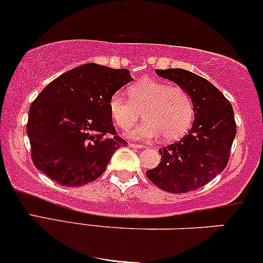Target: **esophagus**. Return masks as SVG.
Segmentation results:
<instances>
[{"label":"esophagus","instance_id":"esophagus-1","mask_svg":"<svg viewBox=\"0 0 263 263\" xmlns=\"http://www.w3.org/2000/svg\"><path fill=\"white\" fill-rule=\"evenodd\" d=\"M129 146L133 148H145V145H139V144H133V142H130L129 144Z\"/></svg>","mask_w":263,"mask_h":263}]
</instances>
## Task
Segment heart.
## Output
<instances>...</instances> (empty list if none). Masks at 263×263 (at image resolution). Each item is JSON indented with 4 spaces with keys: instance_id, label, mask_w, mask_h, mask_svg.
I'll return each instance as SVG.
<instances>
[{
    "instance_id": "1",
    "label": "heart",
    "mask_w": 263,
    "mask_h": 263,
    "mask_svg": "<svg viewBox=\"0 0 263 263\" xmlns=\"http://www.w3.org/2000/svg\"><path fill=\"white\" fill-rule=\"evenodd\" d=\"M129 100L114 94L108 101L110 116L122 130L134 125L142 112L146 121L129 135L134 139H153L162 134L166 141L185 134L193 119V102L181 87L144 78L128 89Z\"/></svg>"
}]
</instances>
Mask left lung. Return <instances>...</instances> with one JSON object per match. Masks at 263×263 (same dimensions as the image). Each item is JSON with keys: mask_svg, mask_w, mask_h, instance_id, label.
<instances>
[{"mask_svg": "<svg viewBox=\"0 0 263 263\" xmlns=\"http://www.w3.org/2000/svg\"><path fill=\"white\" fill-rule=\"evenodd\" d=\"M156 73L189 93L194 121L189 134L158 149L161 162L146 175L165 192L186 193L203 187L226 168L237 133L234 112L223 94L198 74L183 69Z\"/></svg>", "mask_w": 263, "mask_h": 263, "instance_id": "obj_1", "label": "left lung"}]
</instances>
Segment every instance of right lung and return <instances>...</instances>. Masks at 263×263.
Listing matches in <instances>:
<instances>
[{
    "label": "right lung",
    "mask_w": 263,
    "mask_h": 263,
    "mask_svg": "<svg viewBox=\"0 0 263 263\" xmlns=\"http://www.w3.org/2000/svg\"><path fill=\"white\" fill-rule=\"evenodd\" d=\"M132 81L129 70L89 63L50 82L29 111L26 132L36 168L67 187L97 180L127 144L116 135L108 101Z\"/></svg>",
    "instance_id": "add662e5"
}]
</instances>
